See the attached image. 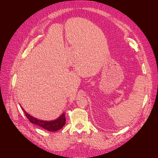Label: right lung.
Instances as JSON below:
<instances>
[{"instance_id": "1", "label": "right lung", "mask_w": 158, "mask_h": 158, "mask_svg": "<svg viewBox=\"0 0 158 158\" xmlns=\"http://www.w3.org/2000/svg\"><path fill=\"white\" fill-rule=\"evenodd\" d=\"M21 108L24 110L25 115L26 116L27 118L29 120V121L31 123L37 125L44 129L48 130V131H51V132L57 131L62 129V127L65 124V113H63L59 118L56 119V120L51 121H46L39 120L35 118H34L33 116L28 114L27 112H26V111L22 107V106H21Z\"/></svg>"}]
</instances>
